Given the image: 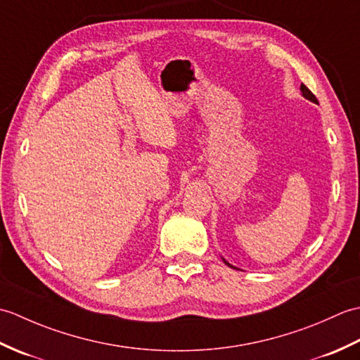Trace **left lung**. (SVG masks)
I'll return each instance as SVG.
<instances>
[{
	"label": "left lung",
	"mask_w": 360,
	"mask_h": 360,
	"mask_svg": "<svg viewBox=\"0 0 360 360\" xmlns=\"http://www.w3.org/2000/svg\"><path fill=\"white\" fill-rule=\"evenodd\" d=\"M300 91H302V94L304 96V97H307L308 98V101H311V102H317V98H316V96L314 94H312L311 93V91L307 88V86H304L303 85V83H302V86H300ZM226 264H229L227 262H224ZM229 266H231V264H229ZM231 267H233V266H231Z\"/></svg>",
	"instance_id": "8db88e82"
}]
</instances>
